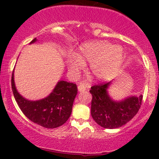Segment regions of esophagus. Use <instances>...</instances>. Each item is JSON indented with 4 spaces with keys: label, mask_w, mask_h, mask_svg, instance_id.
Returning <instances> with one entry per match:
<instances>
[{
    "label": "esophagus",
    "mask_w": 159,
    "mask_h": 159,
    "mask_svg": "<svg viewBox=\"0 0 159 159\" xmlns=\"http://www.w3.org/2000/svg\"><path fill=\"white\" fill-rule=\"evenodd\" d=\"M78 91H79V92H82V91H85L86 88L84 87L83 84H79V85L78 86Z\"/></svg>",
    "instance_id": "1"
}]
</instances>
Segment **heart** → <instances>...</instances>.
Wrapping results in <instances>:
<instances>
[{
    "label": "heart",
    "mask_w": 159,
    "mask_h": 159,
    "mask_svg": "<svg viewBox=\"0 0 159 159\" xmlns=\"http://www.w3.org/2000/svg\"><path fill=\"white\" fill-rule=\"evenodd\" d=\"M124 59V50L120 45L108 42H91L79 49L78 55H71L68 59V66L73 75H78L89 62L90 69L95 78L105 80L119 68Z\"/></svg>",
    "instance_id": "heart-1"
}]
</instances>
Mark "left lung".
I'll list each match as a JSON object with an SVG mask.
<instances>
[{"label":"left lung","instance_id":"8db88e82","mask_svg":"<svg viewBox=\"0 0 159 159\" xmlns=\"http://www.w3.org/2000/svg\"><path fill=\"white\" fill-rule=\"evenodd\" d=\"M112 81L94 85L90 93L92 94L91 114L98 125L105 129H117L124 125L138 113L142 97L130 95L121 100H115L110 96L108 89Z\"/></svg>","mask_w":159,"mask_h":159}]
</instances>
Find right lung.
<instances>
[{"mask_svg": "<svg viewBox=\"0 0 159 159\" xmlns=\"http://www.w3.org/2000/svg\"><path fill=\"white\" fill-rule=\"evenodd\" d=\"M34 38L30 41L34 44ZM14 70L11 77V87L14 98L21 111L34 123L47 129H55L65 124L70 116L74 101L78 93L75 84L60 80L46 98L37 101L28 100L16 89Z\"/></svg>", "mask_w": 159, "mask_h": 159, "instance_id": "1", "label": "right lung"}]
</instances>
